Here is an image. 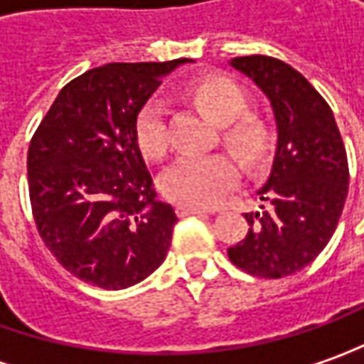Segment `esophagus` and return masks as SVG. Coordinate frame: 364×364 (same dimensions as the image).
Returning <instances> with one entry per match:
<instances>
[{"label": "esophagus", "mask_w": 364, "mask_h": 364, "mask_svg": "<svg viewBox=\"0 0 364 364\" xmlns=\"http://www.w3.org/2000/svg\"><path fill=\"white\" fill-rule=\"evenodd\" d=\"M177 213L181 218H187V215H203V213H211L205 207H195V205H177Z\"/></svg>", "instance_id": "34e87169"}]
</instances>
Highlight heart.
<instances>
[{"mask_svg":"<svg viewBox=\"0 0 364 364\" xmlns=\"http://www.w3.org/2000/svg\"><path fill=\"white\" fill-rule=\"evenodd\" d=\"M189 96L215 124L221 141L245 163L254 165L266 157L269 149V129L264 120L244 112L247 96L230 78L205 76L189 88ZM136 144L144 157L159 161L171 146L169 110L165 100L151 98L136 117ZM242 169L225 153L183 155L161 177V189L173 201L187 205H215L240 183Z\"/></svg>","mask_w":364,"mask_h":364,"instance_id":"b5f03b06","label":"heart"}]
</instances>
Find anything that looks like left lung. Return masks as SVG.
Returning a JSON list of instances; mask_svg holds the SVG:
<instances>
[{
    "label": "left lung",
    "instance_id": "left-lung-1",
    "mask_svg": "<svg viewBox=\"0 0 364 364\" xmlns=\"http://www.w3.org/2000/svg\"><path fill=\"white\" fill-rule=\"evenodd\" d=\"M230 66L268 96L278 146L257 189L262 211L245 213L250 230L228 256L252 276L284 278L312 264L338 225L348 193L345 143L331 107L298 70L269 56L233 58Z\"/></svg>",
    "mask_w": 364,
    "mask_h": 364
}]
</instances>
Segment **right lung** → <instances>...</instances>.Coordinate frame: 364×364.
I'll return each mask as SVG.
<instances>
[{
  "instance_id": "1",
  "label": "right lung",
  "mask_w": 364,
  "mask_h": 364,
  "mask_svg": "<svg viewBox=\"0 0 364 364\" xmlns=\"http://www.w3.org/2000/svg\"><path fill=\"white\" fill-rule=\"evenodd\" d=\"M193 62H112L68 82L28 151L36 228L58 262L105 290H122L163 264L177 223L157 199L136 144V117L161 78Z\"/></svg>"
}]
</instances>
